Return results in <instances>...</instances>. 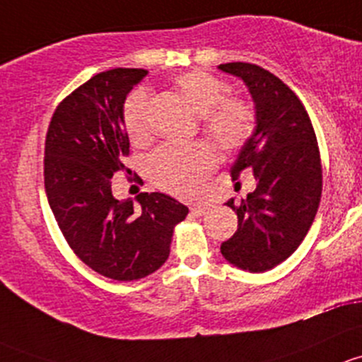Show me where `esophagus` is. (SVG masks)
Masks as SVG:
<instances>
[{
	"label": "esophagus",
	"mask_w": 362,
	"mask_h": 362,
	"mask_svg": "<svg viewBox=\"0 0 362 362\" xmlns=\"http://www.w3.org/2000/svg\"><path fill=\"white\" fill-rule=\"evenodd\" d=\"M189 211H192L193 216H204L209 211V207L206 206V204H195V206H192Z\"/></svg>",
	"instance_id": "obj_1"
}]
</instances>
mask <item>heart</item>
Returning a JSON list of instances; mask_svg holds the SVG:
<instances>
[{
  "instance_id": "1",
  "label": "heart",
  "mask_w": 362,
  "mask_h": 362,
  "mask_svg": "<svg viewBox=\"0 0 362 362\" xmlns=\"http://www.w3.org/2000/svg\"><path fill=\"white\" fill-rule=\"evenodd\" d=\"M177 92L195 113L202 115V129L223 151L244 146L255 129V110L242 98H226L225 81L206 71H185L174 78ZM122 120L134 143L148 137V92L136 90L125 99ZM214 150L209 144L188 146L163 144L146 158V173L153 185L177 197H193L216 167Z\"/></svg>"
}]
</instances>
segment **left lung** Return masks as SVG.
<instances>
[{"mask_svg":"<svg viewBox=\"0 0 362 362\" xmlns=\"http://www.w3.org/2000/svg\"><path fill=\"white\" fill-rule=\"evenodd\" d=\"M251 92L256 129L232 167V180L255 174L256 189L226 206L237 212L238 228L221 244V255L242 270L277 267L301 244L317 214L322 165L314 127L291 88L270 71L249 62L219 64Z\"/></svg>","mask_w":362,"mask_h":362,"instance_id":"obj_1","label":"left lung"}]
</instances>
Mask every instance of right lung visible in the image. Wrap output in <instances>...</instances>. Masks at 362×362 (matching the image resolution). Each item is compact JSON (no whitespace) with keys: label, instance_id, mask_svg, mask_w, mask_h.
<instances>
[{"label":"right lung","instance_id":"add662e5","mask_svg":"<svg viewBox=\"0 0 362 362\" xmlns=\"http://www.w3.org/2000/svg\"><path fill=\"white\" fill-rule=\"evenodd\" d=\"M146 69L95 74L61 100L45 139V192L74 255L113 281H137L167 262L174 226L188 214L165 193H141L139 206L111 192L113 174L127 173L129 136L122 110Z\"/></svg>","mask_w":362,"mask_h":362}]
</instances>
